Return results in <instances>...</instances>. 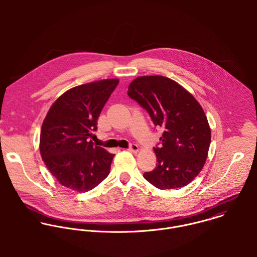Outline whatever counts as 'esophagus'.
I'll use <instances>...</instances> for the list:
<instances>
[{"label":"esophagus","mask_w":257,"mask_h":257,"mask_svg":"<svg viewBox=\"0 0 257 257\" xmlns=\"http://www.w3.org/2000/svg\"><path fill=\"white\" fill-rule=\"evenodd\" d=\"M127 149L130 151H132V152H138L139 151V147L137 145H135V144H132V145H130V147Z\"/></svg>","instance_id":"34e87169"}]
</instances>
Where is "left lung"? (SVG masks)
Wrapping results in <instances>:
<instances>
[{
	"label": "left lung",
	"mask_w": 257,
	"mask_h": 257,
	"mask_svg": "<svg viewBox=\"0 0 257 257\" xmlns=\"http://www.w3.org/2000/svg\"><path fill=\"white\" fill-rule=\"evenodd\" d=\"M127 95L147 110L155 126L164 130L160 147H153L158 163L144 177L161 190L188 185L202 170L211 144V128L200 104L164 76L138 77Z\"/></svg>",
	"instance_id": "obj_1"
}]
</instances>
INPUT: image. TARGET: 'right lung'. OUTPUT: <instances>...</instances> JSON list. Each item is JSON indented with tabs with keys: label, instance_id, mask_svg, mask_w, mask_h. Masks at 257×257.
<instances>
[{
	"label": "right lung",
	"instance_id": "obj_1",
	"mask_svg": "<svg viewBox=\"0 0 257 257\" xmlns=\"http://www.w3.org/2000/svg\"><path fill=\"white\" fill-rule=\"evenodd\" d=\"M117 84V79H106L74 87L48 110L39 149L46 167L61 185L87 192L109 175L114 154L93 146L90 139L95 137L99 115Z\"/></svg>",
	"mask_w": 257,
	"mask_h": 257
}]
</instances>
